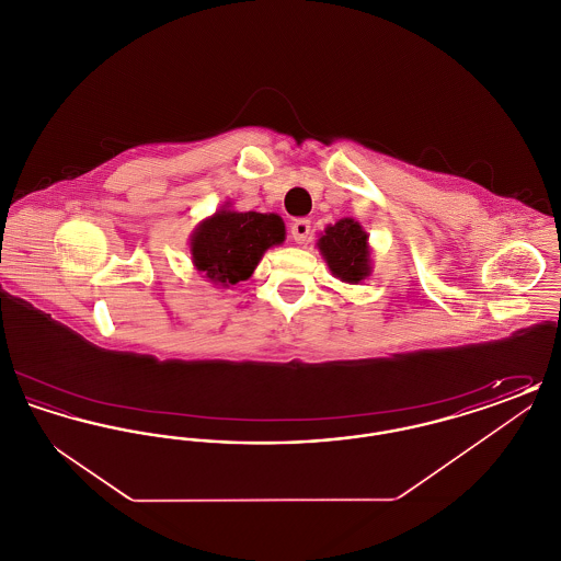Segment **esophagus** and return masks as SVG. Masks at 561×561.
<instances>
[{
  "mask_svg": "<svg viewBox=\"0 0 561 561\" xmlns=\"http://www.w3.org/2000/svg\"><path fill=\"white\" fill-rule=\"evenodd\" d=\"M290 236H293L296 243H305L311 236V220H307V218L294 220L293 227H290Z\"/></svg>",
  "mask_w": 561,
  "mask_h": 561,
  "instance_id": "34e87169",
  "label": "esophagus"
}]
</instances>
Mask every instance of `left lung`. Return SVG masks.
I'll return each instance as SVG.
<instances>
[{"mask_svg": "<svg viewBox=\"0 0 561 561\" xmlns=\"http://www.w3.org/2000/svg\"><path fill=\"white\" fill-rule=\"evenodd\" d=\"M320 250L330 271L343 282L357 284L370 275L368 236L355 220L343 218L328 227L320 238Z\"/></svg>", "mask_w": 561, "mask_h": 561, "instance_id": "left-lung-1", "label": "left lung"}]
</instances>
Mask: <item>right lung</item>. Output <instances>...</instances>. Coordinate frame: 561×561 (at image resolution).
Instances as JSON below:
<instances>
[{
    "label": "right lung",
    "instance_id": "right-lung-1",
    "mask_svg": "<svg viewBox=\"0 0 561 561\" xmlns=\"http://www.w3.org/2000/svg\"><path fill=\"white\" fill-rule=\"evenodd\" d=\"M284 220L277 214L220 210L199 225L191 240L197 271L225 288L252 275L265 250L282 243Z\"/></svg>",
    "mask_w": 561,
    "mask_h": 561
}]
</instances>
